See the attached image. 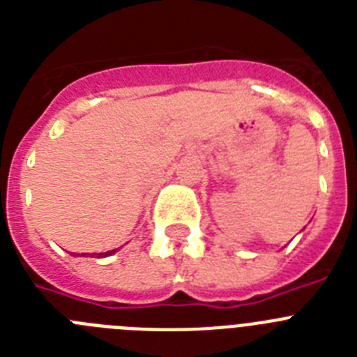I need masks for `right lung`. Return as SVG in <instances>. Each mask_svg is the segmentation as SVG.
<instances>
[{
    "mask_svg": "<svg viewBox=\"0 0 357 357\" xmlns=\"http://www.w3.org/2000/svg\"><path fill=\"white\" fill-rule=\"evenodd\" d=\"M112 252H114V250H112ZM112 252H105V254H103V255H110V254H112ZM100 255H102V254H100Z\"/></svg>",
    "mask_w": 357,
    "mask_h": 357,
    "instance_id": "right-lung-1",
    "label": "right lung"
}]
</instances>
